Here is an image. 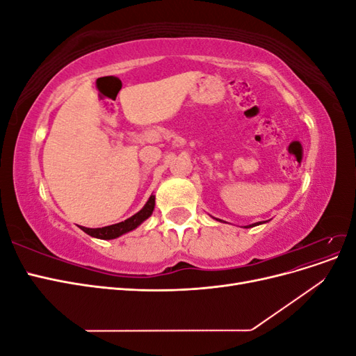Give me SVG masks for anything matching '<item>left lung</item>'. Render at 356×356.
<instances>
[{
  "instance_id": "8db88e82",
  "label": "left lung",
  "mask_w": 356,
  "mask_h": 356,
  "mask_svg": "<svg viewBox=\"0 0 356 356\" xmlns=\"http://www.w3.org/2000/svg\"><path fill=\"white\" fill-rule=\"evenodd\" d=\"M258 224H261V222H255V224H252V225H250V227H254V225H258Z\"/></svg>"
}]
</instances>
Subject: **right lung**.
Segmentation results:
<instances>
[{
    "label": "right lung",
    "instance_id": "1",
    "mask_svg": "<svg viewBox=\"0 0 356 356\" xmlns=\"http://www.w3.org/2000/svg\"><path fill=\"white\" fill-rule=\"evenodd\" d=\"M154 209V196H149L148 202L145 203V207L139 211L138 213L132 215L131 218H127L122 222H117L113 225H106V227H101V229H88V227H81V230L84 233H88L93 238H98V239H115L118 236H122L127 232H131L134 229H136L139 224L143 221H145L149 215L153 213Z\"/></svg>",
    "mask_w": 356,
    "mask_h": 356
}]
</instances>
